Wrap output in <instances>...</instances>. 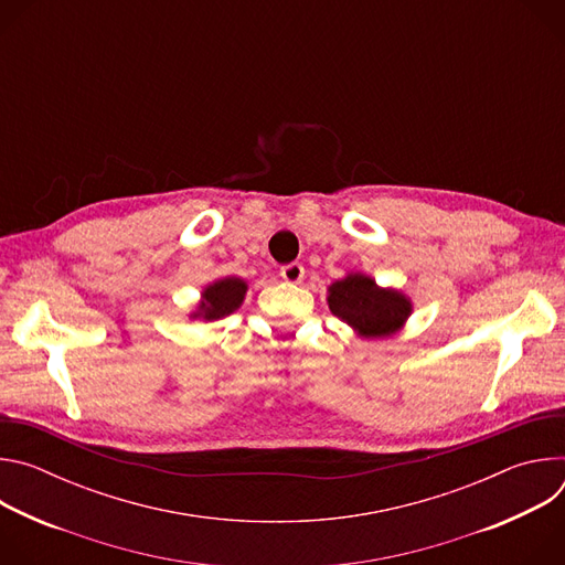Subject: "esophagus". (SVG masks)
<instances>
[{"label":"esophagus","mask_w":565,"mask_h":565,"mask_svg":"<svg viewBox=\"0 0 565 565\" xmlns=\"http://www.w3.org/2000/svg\"><path fill=\"white\" fill-rule=\"evenodd\" d=\"M279 275H281L288 284H299V281L303 279V266H301V264H297V262L286 264V266H281Z\"/></svg>","instance_id":"obj_1"}]
</instances>
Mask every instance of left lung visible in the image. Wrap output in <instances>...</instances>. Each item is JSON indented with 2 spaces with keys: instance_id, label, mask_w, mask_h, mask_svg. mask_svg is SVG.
Wrapping results in <instances>:
<instances>
[{
  "instance_id": "left-lung-1",
  "label": "left lung",
  "mask_w": 565,
  "mask_h": 565,
  "mask_svg": "<svg viewBox=\"0 0 565 565\" xmlns=\"http://www.w3.org/2000/svg\"><path fill=\"white\" fill-rule=\"evenodd\" d=\"M329 308L362 338H388L412 315V299L393 288H380L371 277L351 273L329 286Z\"/></svg>"
}]
</instances>
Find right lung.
<instances>
[{
    "label": "right lung",
    "instance_id": "add662e5",
    "mask_svg": "<svg viewBox=\"0 0 565 565\" xmlns=\"http://www.w3.org/2000/svg\"><path fill=\"white\" fill-rule=\"evenodd\" d=\"M246 290H248V284L244 279H238V277L218 279L203 290L199 310L192 317H201L205 321L223 319L230 312H234L241 303H244Z\"/></svg>",
    "mask_w": 565,
    "mask_h": 565
}]
</instances>
